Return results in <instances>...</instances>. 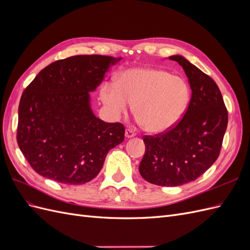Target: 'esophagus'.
Instances as JSON below:
<instances>
[{
	"label": "esophagus",
	"instance_id": "esophagus-1",
	"mask_svg": "<svg viewBox=\"0 0 250 250\" xmlns=\"http://www.w3.org/2000/svg\"><path fill=\"white\" fill-rule=\"evenodd\" d=\"M135 134H137V133H135V131L133 129H131V128H127V129L125 130V137L128 138V139L133 138Z\"/></svg>",
	"mask_w": 250,
	"mask_h": 250
}]
</instances>
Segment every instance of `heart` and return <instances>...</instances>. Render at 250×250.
<instances>
[{"label":"heart","instance_id":"obj_1","mask_svg":"<svg viewBox=\"0 0 250 250\" xmlns=\"http://www.w3.org/2000/svg\"><path fill=\"white\" fill-rule=\"evenodd\" d=\"M103 103L115 116L133 104V112L149 132L171 129L183 118L190 102L187 81L155 67H131L118 75L115 83L101 86Z\"/></svg>","mask_w":250,"mask_h":250}]
</instances>
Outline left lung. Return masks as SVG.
Returning <instances> with one entry per match:
<instances>
[{"label": "left lung", "mask_w": 250, "mask_h": 250, "mask_svg": "<svg viewBox=\"0 0 250 250\" xmlns=\"http://www.w3.org/2000/svg\"><path fill=\"white\" fill-rule=\"evenodd\" d=\"M169 58L183 66L192 97L175 126L143 138L146 151L140 173L148 183L162 187L190 183L206 172L220 154L229 122L228 109L216 82L183 56Z\"/></svg>", "instance_id": "1"}]
</instances>
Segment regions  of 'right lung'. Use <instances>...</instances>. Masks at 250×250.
Listing matches in <instances>:
<instances>
[{
    "mask_svg": "<svg viewBox=\"0 0 250 250\" xmlns=\"http://www.w3.org/2000/svg\"><path fill=\"white\" fill-rule=\"evenodd\" d=\"M121 58L76 55L42 69L19 105L17 140L32 169L65 185L95 178L108 151L122 143L125 128L97 118L89 93Z\"/></svg>",
    "mask_w": 250,
    "mask_h": 250,
    "instance_id": "obj_1",
    "label": "right lung"
}]
</instances>
